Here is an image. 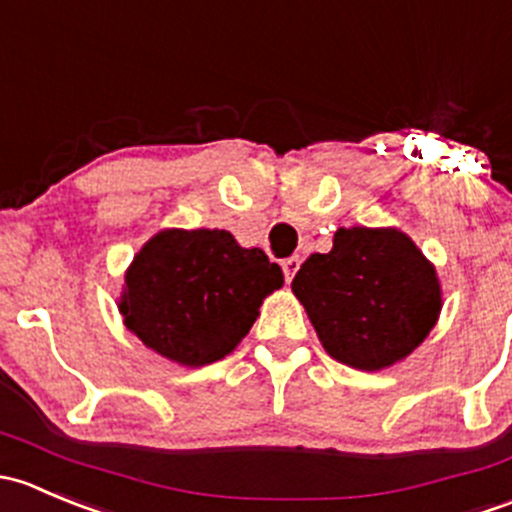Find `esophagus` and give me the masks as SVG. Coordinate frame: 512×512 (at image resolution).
I'll list each match as a JSON object with an SVG mask.
<instances>
[{
  "label": "esophagus",
  "mask_w": 512,
  "mask_h": 512,
  "mask_svg": "<svg viewBox=\"0 0 512 512\" xmlns=\"http://www.w3.org/2000/svg\"><path fill=\"white\" fill-rule=\"evenodd\" d=\"M283 273H286V281L291 283L293 281V276H295V271H298L300 268V258L298 256H291V258H283Z\"/></svg>",
  "instance_id": "1"
}]
</instances>
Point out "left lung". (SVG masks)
Instances as JSON below:
<instances>
[{
  "label": "left lung",
  "instance_id": "8db88e82",
  "mask_svg": "<svg viewBox=\"0 0 512 512\" xmlns=\"http://www.w3.org/2000/svg\"><path fill=\"white\" fill-rule=\"evenodd\" d=\"M330 357L382 370L429 335L441 310L436 271L397 229L352 226L313 254L291 283Z\"/></svg>",
  "mask_w": 512,
  "mask_h": 512
}]
</instances>
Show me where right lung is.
I'll use <instances>...</instances> for the list:
<instances>
[{"mask_svg":"<svg viewBox=\"0 0 512 512\" xmlns=\"http://www.w3.org/2000/svg\"><path fill=\"white\" fill-rule=\"evenodd\" d=\"M283 271L229 231H160L125 276V325L167 360L202 367L229 355Z\"/></svg>","mask_w":512,"mask_h":512,"instance_id":"right-lung-1","label":"right lung"}]
</instances>
